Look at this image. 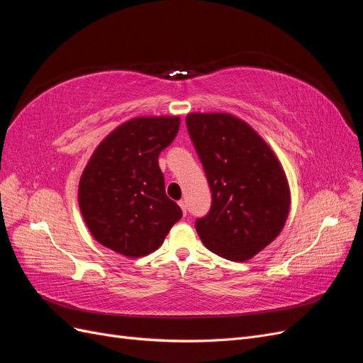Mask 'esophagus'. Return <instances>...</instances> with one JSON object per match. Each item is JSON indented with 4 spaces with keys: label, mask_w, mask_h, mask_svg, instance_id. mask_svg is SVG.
Returning a JSON list of instances; mask_svg holds the SVG:
<instances>
[{
    "label": "esophagus",
    "mask_w": 363,
    "mask_h": 363,
    "mask_svg": "<svg viewBox=\"0 0 363 363\" xmlns=\"http://www.w3.org/2000/svg\"><path fill=\"white\" fill-rule=\"evenodd\" d=\"M179 206H180V208H182L183 215H186V212H188V206H186V201H184V200H180V201H179Z\"/></svg>",
    "instance_id": "34e87169"
}]
</instances>
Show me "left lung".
<instances>
[{
  "label": "left lung",
  "mask_w": 363,
  "mask_h": 363,
  "mask_svg": "<svg viewBox=\"0 0 363 363\" xmlns=\"http://www.w3.org/2000/svg\"><path fill=\"white\" fill-rule=\"evenodd\" d=\"M191 139L212 191V207L195 228L206 248L245 262L269 245L291 211V189L280 160L244 119L225 112L186 116Z\"/></svg>",
  "instance_id": "1"
}]
</instances>
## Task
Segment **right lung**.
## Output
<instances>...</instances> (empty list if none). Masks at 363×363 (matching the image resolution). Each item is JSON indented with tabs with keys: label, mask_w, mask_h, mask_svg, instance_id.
Returning a JSON list of instances; mask_svg holds the SVG:
<instances>
[{
	"label": "right lung",
	"mask_w": 363,
	"mask_h": 363,
	"mask_svg": "<svg viewBox=\"0 0 363 363\" xmlns=\"http://www.w3.org/2000/svg\"><path fill=\"white\" fill-rule=\"evenodd\" d=\"M180 116H136L108 133L87 160L79 206L91 235L130 259L156 251L182 218L164 194L159 155L174 140Z\"/></svg>",
	"instance_id": "add662e5"
}]
</instances>
